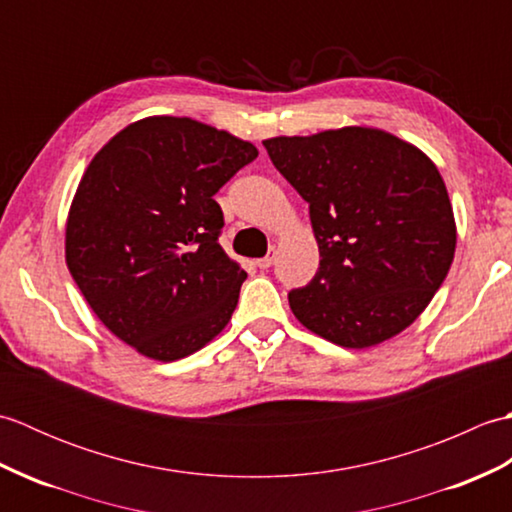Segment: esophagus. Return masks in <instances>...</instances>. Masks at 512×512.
<instances>
[{"instance_id": "obj_1", "label": "esophagus", "mask_w": 512, "mask_h": 512, "mask_svg": "<svg viewBox=\"0 0 512 512\" xmlns=\"http://www.w3.org/2000/svg\"><path fill=\"white\" fill-rule=\"evenodd\" d=\"M275 264V250H270V253L266 255V257H262V259H257V266L262 268V270H266V268H270Z\"/></svg>"}]
</instances>
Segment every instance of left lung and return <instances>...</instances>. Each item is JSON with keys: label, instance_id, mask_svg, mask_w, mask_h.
<instances>
[{"label": "left lung", "instance_id": "obj_1", "mask_svg": "<svg viewBox=\"0 0 512 512\" xmlns=\"http://www.w3.org/2000/svg\"><path fill=\"white\" fill-rule=\"evenodd\" d=\"M277 171L310 204L319 270L288 292L295 317L343 347H369L418 319L447 277L455 220L420 149L369 127L264 140Z\"/></svg>", "mask_w": 512, "mask_h": 512}]
</instances>
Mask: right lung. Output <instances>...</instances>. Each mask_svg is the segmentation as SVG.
I'll return each instance as SVG.
<instances>
[{"mask_svg": "<svg viewBox=\"0 0 512 512\" xmlns=\"http://www.w3.org/2000/svg\"><path fill=\"white\" fill-rule=\"evenodd\" d=\"M255 158V145L228 132L151 116L83 173L65 262L105 328L143 356L178 361L231 321L246 273L220 246L213 195Z\"/></svg>", "mask_w": 512, "mask_h": 512, "instance_id": "obj_1", "label": "right lung"}]
</instances>
